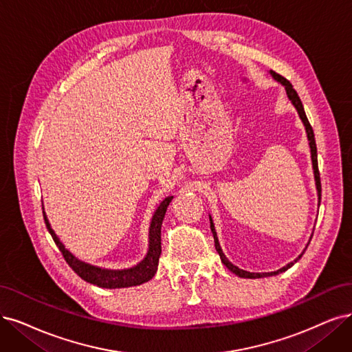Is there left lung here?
Wrapping results in <instances>:
<instances>
[{
    "instance_id": "left-lung-1",
    "label": "left lung",
    "mask_w": 352,
    "mask_h": 352,
    "mask_svg": "<svg viewBox=\"0 0 352 352\" xmlns=\"http://www.w3.org/2000/svg\"><path fill=\"white\" fill-rule=\"evenodd\" d=\"M270 74L272 75V78H274L276 81H278L280 84H283L284 85V88H285V93H287V97H289V100L293 102V106L296 107V110H297V113H298V116H300V119H302V122H303V124H305V129H306V133H307V140H309V146H310V153H311V165H314V174H315V181H316V190H318V204H320V196H322V186H320V174H319V168H318V149H316V142H315V133H314V129H311V126H310V123H309V120H307V117H306V113H305V109H303V104H302V101H300V97L297 96V93H296V89L293 88V85L290 84V81H287L285 80L284 76H281L280 74H277V72H274V71H270ZM210 229H212V233H213V238H214V246H216V251L219 252V255H220V259H222V263L226 265V268L228 270H230L233 274H236L238 277H241V278H263V277H270V276H277V274H280V272H284V271H287L290 267H293L298 259L302 258V255H303V252L298 255L294 261H292L290 264H287L285 267H283V268H280V270H277V271H272V272H250V271H245V270H241V268H238L236 265H233L229 259L225 256V254H223V251H222V248H220V243H219V239H217V233H216V229H214V223H213V220H212V217H210ZM311 236H314V233H311ZM311 239V238H310ZM310 242V241H309ZM306 248H307V245H306Z\"/></svg>"
}]
</instances>
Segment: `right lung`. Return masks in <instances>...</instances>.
<instances>
[{
    "mask_svg": "<svg viewBox=\"0 0 352 352\" xmlns=\"http://www.w3.org/2000/svg\"><path fill=\"white\" fill-rule=\"evenodd\" d=\"M173 199H174L173 196L166 197L152 216L151 226H149V250L146 256L143 258L138 265L132 268H126V270L101 268V267L87 264L81 261V259H78L75 255H72L67 248H65L63 243L59 241L54 229L50 228V223L45 212H43V217H45L46 228L52 235V238H54L59 251L62 252L65 261L68 263V265L84 281L98 285V287H102V289L133 287V285H140L143 283L149 281L155 276L156 270H158V263L161 256V226H162V220L166 212V207L169 206Z\"/></svg>",
    "mask_w": 352,
    "mask_h": 352,
    "instance_id": "right-lung-1",
    "label": "right lung"
}]
</instances>
